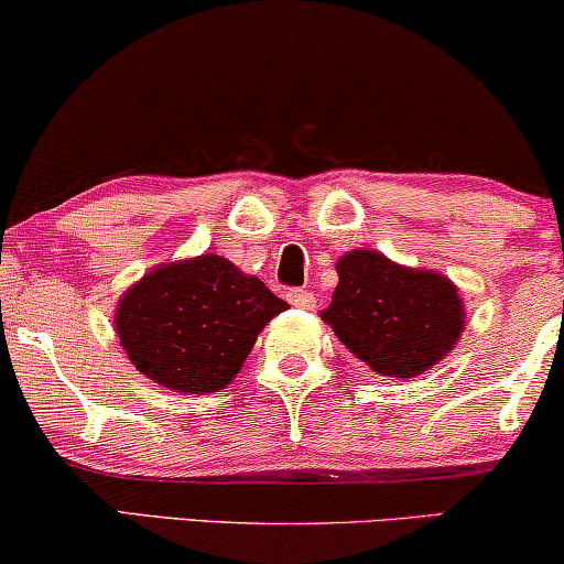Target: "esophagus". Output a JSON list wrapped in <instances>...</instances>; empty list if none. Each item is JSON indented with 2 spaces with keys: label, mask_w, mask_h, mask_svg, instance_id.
Returning <instances> with one entry per match:
<instances>
[{
  "label": "esophagus",
  "mask_w": 564,
  "mask_h": 564,
  "mask_svg": "<svg viewBox=\"0 0 564 564\" xmlns=\"http://www.w3.org/2000/svg\"><path fill=\"white\" fill-rule=\"evenodd\" d=\"M288 300H290V305L300 307V311H311V307L315 305L313 292H307V290H290Z\"/></svg>",
  "instance_id": "34e87169"
}]
</instances>
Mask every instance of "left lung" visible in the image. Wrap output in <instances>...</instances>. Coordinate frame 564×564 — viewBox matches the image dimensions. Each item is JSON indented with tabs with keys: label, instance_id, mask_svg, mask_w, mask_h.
Returning <instances> with one entry per match:
<instances>
[{
	"label": "left lung",
	"instance_id": "obj_1",
	"mask_svg": "<svg viewBox=\"0 0 564 564\" xmlns=\"http://www.w3.org/2000/svg\"><path fill=\"white\" fill-rule=\"evenodd\" d=\"M338 284L321 318L377 375L415 377L452 351L465 305L444 274L354 249L336 261Z\"/></svg>",
	"mask_w": 564,
	"mask_h": 564
}]
</instances>
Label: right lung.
I'll return each instance as SVG.
<instances>
[{"mask_svg":"<svg viewBox=\"0 0 564 564\" xmlns=\"http://www.w3.org/2000/svg\"><path fill=\"white\" fill-rule=\"evenodd\" d=\"M288 303L228 259L203 257L151 269L115 311L122 351L149 380L184 395L220 392L253 341Z\"/></svg>","mask_w":564,"mask_h":564,"instance_id":"obj_1","label":"right lung"}]
</instances>
